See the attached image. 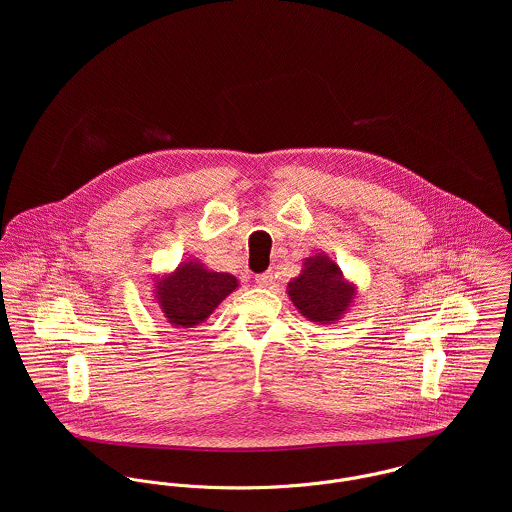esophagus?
<instances>
[{
    "instance_id": "34e87169",
    "label": "esophagus",
    "mask_w": 512,
    "mask_h": 512,
    "mask_svg": "<svg viewBox=\"0 0 512 512\" xmlns=\"http://www.w3.org/2000/svg\"><path fill=\"white\" fill-rule=\"evenodd\" d=\"M274 274L272 272H264V274H258L256 276V284L260 286V288H270L272 284H274Z\"/></svg>"
}]
</instances>
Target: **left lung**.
<instances>
[{
  "label": "left lung",
  "instance_id": "left-lung-1",
  "mask_svg": "<svg viewBox=\"0 0 512 512\" xmlns=\"http://www.w3.org/2000/svg\"><path fill=\"white\" fill-rule=\"evenodd\" d=\"M288 297L305 319L317 325H333L355 305L359 286L345 278L339 264L321 252L303 260L299 276L288 282Z\"/></svg>",
  "mask_w": 512,
  "mask_h": 512
}]
</instances>
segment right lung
I'll list each match as a JSON object with an SVG mask.
<instances>
[{
    "mask_svg": "<svg viewBox=\"0 0 512 512\" xmlns=\"http://www.w3.org/2000/svg\"><path fill=\"white\" fill-rule=\"evenodd\" d=\"M238 288L232 274L209 270L201 260L189 258L173 272L153 278V297L171 327L191 329L215 313L220 301Z\"/></svg>",
    "mask_w": 512,
    "mask_h": 512,
    "instance_id": "obj_1",
    "label": "right lung"
}]
</instances>
